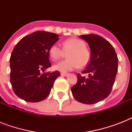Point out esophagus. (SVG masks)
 Returning <instances> with one entry per match:
<instances>
[{"mask_svg": "<svg viewBox=\"0 0 132 132\" xmlns=\"http://www.w3.org/2000/svg\"><path fill=\"white\" fill-rule=\"evenodd\" d=\"M61 75L64 77H67L68 75V73H65V72H61Z\"/></svg>", "mask_w": 132, "mask_h": 132, "instance_id": "esophagus-1", "label": "esophagus"}]
</instances>
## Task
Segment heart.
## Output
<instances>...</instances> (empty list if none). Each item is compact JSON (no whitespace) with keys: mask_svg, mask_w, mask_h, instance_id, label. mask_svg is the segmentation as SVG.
Instances as JSON below:
<instances>
[{"mask_svg":"<svg viewBox=\"0 0 132 132\" xmlns=\"http://www.w3.org/2000/svg\"><path fill=\"white\" fill-rule=\"evenodd\" d=\"M68 54V60L59 62L54 68L62 72L70 71L84 68L90 60V53L86 48V44L77 38H69L63 42V48L57 44H54L49 49V55L53 61H58Z\"/></svg>","mask_w":132,"mask_h":132,"instance_id":"1","label":"heart"}]
</instances>
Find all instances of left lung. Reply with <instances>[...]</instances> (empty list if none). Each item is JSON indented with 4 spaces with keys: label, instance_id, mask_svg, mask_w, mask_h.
<instances>
[{
    "label": "left lung",
    "instance_id": "obj_1",
    "mask_svg": "<svg viewBox=\"0 0 132 132\" xmlns=\"http://www.w3.org/2000/svg\"><path fill=\"white\" fill-rule=\"evenodd\" d=\"M90 48V60L81 73L77 74V82L71 88L77 101L94 104L107 98L110 94L118 71V57L112 44L95 34L81 35Z\"/></svg>",
    "mask_w": 132,
    "mask_h": 132
}]
</instances>
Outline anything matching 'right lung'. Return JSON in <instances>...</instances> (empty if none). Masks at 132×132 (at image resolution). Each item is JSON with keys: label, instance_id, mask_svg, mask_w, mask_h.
Returning a JSON list of instances; mask_svg holds the SVG:
<instances>
[{"label": "right lung", "instance_id": "obj_1", "mask_svg": "<svg viewBox=\"0 0 132 132\" xmlns=\"http://www.w3.org/2000/svg\"><path fill=\"white\" fill-rule=\"evenodd\" d=\"M59 36L46 31H36L24 36L11 53L10 82L13 92L28 102H39L49 94L54 81L60 76L57 70L44 72L51 66L49 49Z\"/></svg>", "mask_w": 132, "mask_h": 132}]
</instances>
